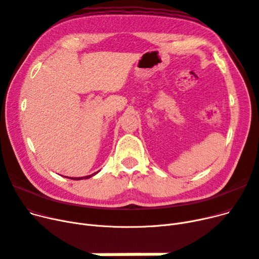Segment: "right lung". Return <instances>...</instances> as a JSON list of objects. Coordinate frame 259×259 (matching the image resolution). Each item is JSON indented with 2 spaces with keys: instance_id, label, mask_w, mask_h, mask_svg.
Wrapping results in <instances>:
<instances>
[{
  "instance_id": "add662e5",
  "label": "right lung",
  "mask_w": 259,
  "mask_h": 259,
  "mask_svg": "<svg viewBox=\"0 0 259 259\" xmlns=\"http://www.w3.org/2000/svg\"><path fill=\"white\" fill-rule=\"evenodd\" d=\"M98 171H99V170H98ZM98 171H97V172H94V174H92V175H90V176H85V177H79V178H69V177H66V178L72 179V180H76V181H78V180H85V179H89V178H92L93 176H95L96 174H98Z\"/></svg>"
}]
</instances>
